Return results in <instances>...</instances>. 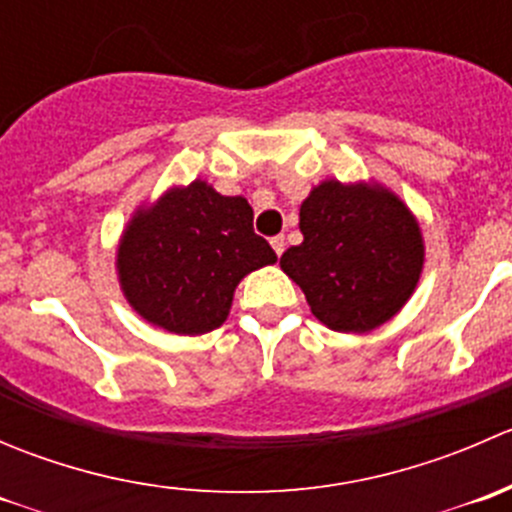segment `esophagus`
Wrapping results in <instances>:
<instances>
[{
    "instance_id": "esophagus-1",
    "label": "esophagus",
    "mask_w": 512,
    "mask_h": 512,
    "mask_svg": "<svg viewBox=\"0 0 512 512\" xmlns=\"http://www.w3.org/2000/svg\"><path fill=\"white\" fill-rule=\"evenodd\" d=\"M270 245H272V250L277 252V255H282V252H285V237H282V235L272 237V240H270Z\"/></svg>"
}]
</instances>
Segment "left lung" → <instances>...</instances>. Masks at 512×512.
<instances>
[{
	"label": "left lung",
	"instance_id": "left-lung-1",
	"mask_svg": "<svg viewBox=\"0 0 512 512\" xmlns=\"http://www.w3.org/2000/svg\"><path fill=\"white\" fill-rule=\"evenodd\" d=\"M304 240L280 257L324 327L364 334L401 312L426 247L409 205L376 180H322L299 208Z\"/></svg>",
	"mask_w": 512,
	"mask_h": 512
}]
</instances>
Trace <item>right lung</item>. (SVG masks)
<instances>
[{
  "label": "right lung",
  "mask_w": 512,
  "mask_h": 512,
  "mask_svg": "<svg viewBox=\"0 0 512 512\" xmlns=\"http://www.w3.org/2000/svg\"><path fill=\"white\" fill-rule=\"evenodd\" d=\"M277 262L252 230L242 195H220L205 180L173 185L128 220L116 250L123 297L148 324L180 337L218 329L240 280Z\"/></svg>",
  "instance_id": "add662e5"
}]
</instances>
